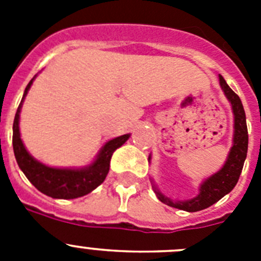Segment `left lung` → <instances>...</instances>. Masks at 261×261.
<instances>
[{
    "label": "left lung",
    "instance_id": "1",
    "mask_svg": "<svg viewBox=\"0 0 261 261\" xmlns=\"http://www.w3.org/2000/svg\"><path fill=\"white\" fill-rule=\"evenodd\" d=\"M220 85L226 98L229 99L232 108V114H234V137H232V146L230 149L229 155H227L225 165L222 166L220 171L209 176L208 179H205L201 186H200L199 195L191 200L172 201L171 199H168V197H166L165 195L159 192L156 190V187L153 184L156 197L162 202L167 204L168 206L186 212L202 211V209L209 208L214 202L222 199L223 196L231 192L232 188L238 183L248 149V132L247 124H246V114H244L243 105H242L239 96L230 89L229 85L226 84V81L223 80L221 74ZM149 159H150V156H149Z\"/></svg>",
    "mask_w": 261,
    "mask_h": 261
}]
</instances>
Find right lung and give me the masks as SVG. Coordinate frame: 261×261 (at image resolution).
<instances>
[{
  "instance_id": "obj_1",
  "label": "right lung",
  "mask_w": 261,
  "mask_h": 261,
  "mask_svg": "<svg viewBox=\"0 0 261 261\" xmlns=\"http://www.w3.org/2000/svg\"><path fill=\"white\" fill-rule=\"evenodd\" d=\"M32 78L27 85L20 105L14 117L13 124V149L14 155L17 159L19 168L26 175V177L31 181L35 188H38L41 193L53 197V199H77L87 195L94 191L98 186L105 181L108 171H110V161L117 147H120L130 137V135H123L120 137L110 140L105 146L100 149L96 155L95 161L91 165L82 168H56L43 165L36 161L23 145L20 140L19 132V114L22 110L24 96L29 93L32 85Z\"/></svg>"
}]
</instances>
